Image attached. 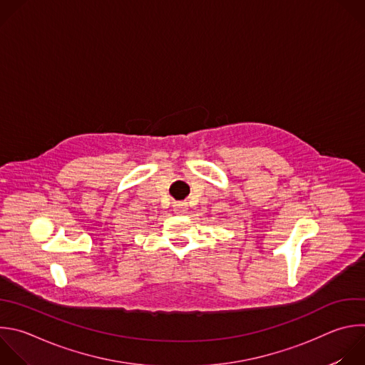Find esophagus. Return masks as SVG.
I'll use <instances>...</instances> for the list:
<instances>
[{
    "mask_svg": "<svg viewBox=\"0 0 365 365\" xmlns=\"http://www.w3.org/2000/svg\"><path fill=\"white\" fill-rule=\"evenodd\" d=\"M173 210H175V213L183 215V213L187 212V203L186 202H175L173 203Z\"/></svg>",
    "mask_w": 365,
    "mask_h": 365,
    "instance_id": "1",
    "label": "esophagus"
}]
</instances>
